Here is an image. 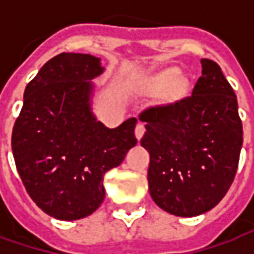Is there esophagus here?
I'll use <instances>...</instances> for the list:
<instances>
[{
	"instance_id": "1",
	"label": "esophagus",
	"mask_w": 254,
	"mask_h": 254,
	"mask_svg": "<svg viewBox=\"0 0 254 254\" xmlns=\"http://www.w3.org/2000/svg\"><path fill=\"white\" fill-rule=\"evenodd\" d=\"M144 133H145V127H144L143 124H137V127L134 129V134H136V138L140 140V138L143 137Z\"/></svg>"
}]
</instances>
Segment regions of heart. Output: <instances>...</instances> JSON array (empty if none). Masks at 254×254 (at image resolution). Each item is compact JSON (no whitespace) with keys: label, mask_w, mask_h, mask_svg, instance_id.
<instances>
[{"label":"heart","mask_w":254,"mask_h":254,"mask_svg":"<svg viewBox=\"0 0 254 254\" xmlns=\"http://www.w3.org/2000/svg\"><path fill=\"white\" fill-rule=\"evenodd\" d=\"M159 99L162 103H173L176 100L181 99L185 92V81L180 77H176V70L169 69L165 72L156 74L149 81V88L152 91L161 89Z\"/></svg>","instance_id":"heart-1"}]
</instances>
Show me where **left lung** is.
I'll return each instance as SVG.
<instances>
[{
    "label": "left lung",
    "mask_w": 254,
    "mask_h": 254,
    "mask_svg": "<svg viewBox=\"0 0 254 254\" xmlns=\"http://www.w3.org/2000/svg\"><path fill=\"white\" fill-rule=\"evenodd\" d=\"M190 96L140 114L141 145L149 152L152 200L176 216L212 209L234 181L242 148L238 102L218 64L201 60Z\"/></svg>",
    "instance_id": "8db88e82"
}]
</instances>
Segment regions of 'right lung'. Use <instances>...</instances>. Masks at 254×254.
Wrapping results in <instances>:
<instances>
[{"instance_id": "1", "label": "right lung", "mask_w": 254, "mask_h": 254, "mask_svg": "<svg viewBox=\"0 0 254 254\" xmlns=\"http://www.w3.org/2000/svg\"><path fill=\"white\" fill-rule=\"evenodd\" d=\"M99 58L61 53L27 84L12 132V151L25 190L43 212L77 220L105 200L103 176L137 144L133 117L114 129L91 110Z\"/></svg>"}]
</instances>
